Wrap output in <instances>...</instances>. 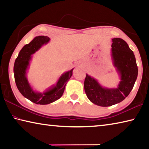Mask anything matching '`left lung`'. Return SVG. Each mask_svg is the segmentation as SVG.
<instances>
[{"label":"left lung","instance_id":"left-lung-1","mask_svg":"<svg viewBox=\"0 0 149 149\" xmlns=\"http://www.w3.org/2000/svg\"><path fill=\"white\" fill-rule=\"evenodd\" d=\"M112 58L120 81L116 88L102 87L97 79L88 74L84 81V89L91 102L107 107L118 104L132 91L138 75L134 53L127 42L120 38L112 39Z\"/></svg>","mask_w":149,"mask_h":149}]
</instances>
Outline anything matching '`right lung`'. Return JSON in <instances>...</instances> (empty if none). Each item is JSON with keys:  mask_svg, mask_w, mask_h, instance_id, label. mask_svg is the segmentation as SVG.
Instances as JSON below:
<instances>
[{"mask_svg": "<svg viewBox=\"0 0 149 149\" xmlns=\"http://www.w3.org/2000/svg\"><path fill=\"white\" fill-rule=\"evenodd\" d=\"M49 41L50 38L47 36L35 37L29 44L22 48L14 62V79L17 89L24 97L37 104H48L59 99L64 93L65 85L72 77L74 70L73 68L62 74L56 84L49 88L46 91L39 93L33 89L26 76L27 70L32 58L31 55Z\"/></svg>", "mask_w": 149, "mask_h": 149, "instance_id": "obj_1", "label": "right lung"}]
</instances>
